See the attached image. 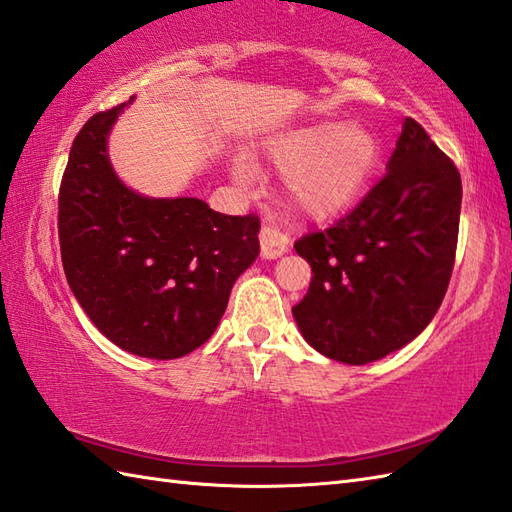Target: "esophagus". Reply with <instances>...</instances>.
<instances>
[{"mask_svg":"<svg viewBox=\"0 0 512 512\" xmlns=\"http://www.w3.org/2000/svg\"><path fill=\"white\" fill-rule=\"evenodd\" d=\"M289 249V238L282 234L276 225L265 223L260 227V254L267 260L282 256Z\"/></svg>","mask_w":512,"mask_h":512,"instance_id":"obj_1","label":"esophagus"}]
</instances>
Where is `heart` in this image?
Segmentation results:
<instances>
[{
    "instance_id": "heart-1",
    "label": "heart",
    "mask_w": 512,
    "mask_h": 512,
    "mask_svg": "<svg viewBox=\"0 0 512 512\" xmlns=\"http://www.w3.org/2000/svg\"><path fill=\"white\" fill-rule=\"evenodd\" d=\"M379 153L377 135L357 122L311 124L269 146L271 162L287 177L293 206L309 217H328L350 206L370 181ZM234 175L252 181L254 168L238 160Z\"/></svg>"
}]
</instances>
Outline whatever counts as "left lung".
<instances>
[{
	"label": "left lung",
	"instance_id": "1",
	"mask_svg": "<svg viewBox=\"0 0 512 512\" xmlns=\"http://www.w3.org/2000/svg\"><path fill=\"white\" fill-rule=\"evenodd\" d=\"M460 203L458 168L405 118L379 184L333 227L293 245L313 274L293 306L306 342L363 366L423 333L449 287Z\"/></svg>",
	"mask_w": 512,
	"mask_h": 512
}]
</instances>
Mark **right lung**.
Returning <instances> with one entry per match:
<instances>
[{
    "label": "right lung",
    "instance_id": "1",
    "mask_svg": "<svg viewBox=\"0 0 512 512\" xmlns=\"http://www.w3.org/2000/svg\"><path fill=\"white\" fill-rule=\"evenodd\" d=\"M124 107L96 113L72 144L59 190L63 269L89 320L118 348L177 359L219 326L236 278L260 252V221L124 186L107 155Z\"/></svg>",
    "mask_w": 512,
    "mask_h": 512
}]
</instances>
